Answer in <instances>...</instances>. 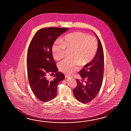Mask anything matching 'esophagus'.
Masks as SVG:
<instances>
[{
    "mask_svg": "<svg viewBox=\"0 0 131 131\" xmlns=\"http://www.w3.org/2000/svg\"><path fill=\"white\" fill-rule=\"evenodd\" d=\"M70 77H71V76H70L69 75H66V78H70Z\"/></svg>",
    "mask_w": 131,
    "mask_h": 131,
    "instance_id": "esophagus-1",
    "label": "esophagus"
}]
</instances>
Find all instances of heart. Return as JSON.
<instances>
[{
    "instance_id": "b5f03b06",
    "label": "heart",
    "mask_w": 131,
    "mask_h": 131,
    "mask_svg": "<svg viewBox=\"0 0 131 131\" xmlns=\"http://www.w3.org/2000/svg\"><path fill=\"white\" fill-rule=\"evenodd\" d=\"M67 50H72L71 58L66 59L59 64V70L72 74L79 69L80 65L84 67L89 64L95 58L98 50V42L95 37L89 36L81 32L68 34L56 42L52 47L53 58L57 60L63 59Z\"/></svg>"
}]
</instances>
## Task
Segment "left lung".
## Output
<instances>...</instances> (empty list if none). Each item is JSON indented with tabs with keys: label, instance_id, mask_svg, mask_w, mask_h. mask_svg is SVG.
Masks as SVG:
<instances>
[{
	"label": "left lung",
	"instance_id": "obj_1",
	"mask_svg": "<svg viewBox=\"0 0 131 131\" xmlns=\"http://www.w3.org/2000/svg\"><path fill=\"white\" fill-rule=\"evenodd\" d=\"M98 40V50L95 58L89 64L84 67L79 72L82 81L86 79V85L78 79L77 85L73 89L75 98L82 103H86L93 100L100 90L104 72V54L100 40L95 34Z\"/></svg>",
	"mask_w": 131,
	"mask_h": 131
}]
</instances>
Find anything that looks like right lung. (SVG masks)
Here are the masks:
<instances>
[{
	"label": "right lung",
	"mask_w": 131,
	"mask_h": 131,
	"mask_svg": "<svg viewBox=\"0 0 131 131\" xmlns=\"http://www.w3.org/2000/svg\"><path fill=\"white\" fill-rule=\"evenodd\" d=\"M68 29L57 27L42 28L36 32L29 45L27 57L28 81L34 94L42 102H47L56 97L58 84L64 79V75L58 72L52 47L58 37ZM54 72L56 73L53 79H48L47 74Z\"/></svg>",
	"instance_id": "1"
}]
</instances>
